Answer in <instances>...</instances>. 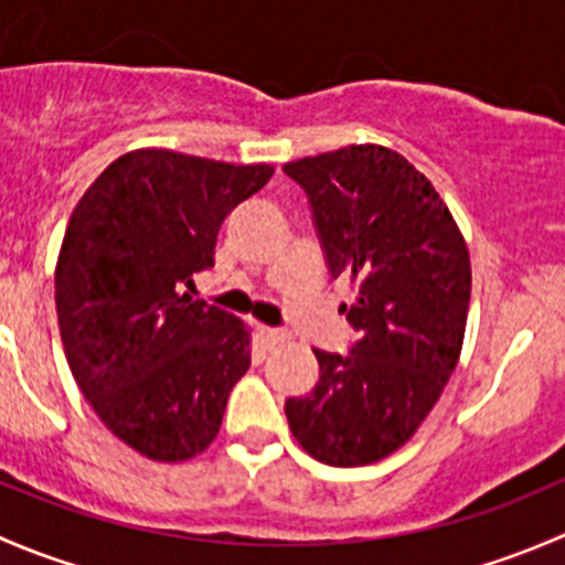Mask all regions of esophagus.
Wrapping results in <instances>:
<instances>
[{"label": "esophagus", "mask_w": 565, "mask_h": 565, "mask_svg": "<svg viewBox=\"0 0 565 565\" xmlns=\"http://www.w3.org/2000/svg\"><path fill=\"white\" fill-rule=\"evenodd\" d=\"M259 335H262V341H265L267 347H273V344H278V341L287 339L289 333H287V330H281V328H267V324H262Z\"/></svg>", "instance_id": "obj_1"}]
</instances>
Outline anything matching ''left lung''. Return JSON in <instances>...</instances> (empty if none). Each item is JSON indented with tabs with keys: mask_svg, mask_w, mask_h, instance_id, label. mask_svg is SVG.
I'll list each match as a JSON object with an SVG mask.
<instances>
[{
	"mask_svg": "<svg viewBox=\"0 0 565 565\" xmlns=\"http://www.w3.org/2000/svg\"><path fill=\"white\" fill-rule=\"evenodd\" d=\"M330 276L355 287L347 352L315 350L319 380L284 404L295 440L333 467L388 457L454 374L470 306V256L440 193L398 152L352 145L300 158Z\"/></svg>",
	"mask_w": 565,
	"mask_h": 565,
	"instance_id": "8db88e82",
	"label": "left lung"
}]
</instances>
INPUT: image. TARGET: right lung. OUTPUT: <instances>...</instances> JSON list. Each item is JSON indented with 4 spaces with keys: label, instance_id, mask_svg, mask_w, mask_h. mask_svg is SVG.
Instances as JSON below:
<instances>
[{
    "label": "right lung",
    "instance_id": "right-lung-1",
    "mask_svg": "<svg viewBox=\"0 0 565 565\" xmlns=\"http://www.w3.org/2000/svg\"><path fill=\"white\" fill-rule=\"evenodd\" d=\"M270 177L265 163L136 150L73 210L54 278L67 366L98 418L145 457L202 454L246 374V324L182 289L213 267L226 215Z\"/></svg>",
    "mask_w": 565,
    "mask_h": 565
}]
</instances>
